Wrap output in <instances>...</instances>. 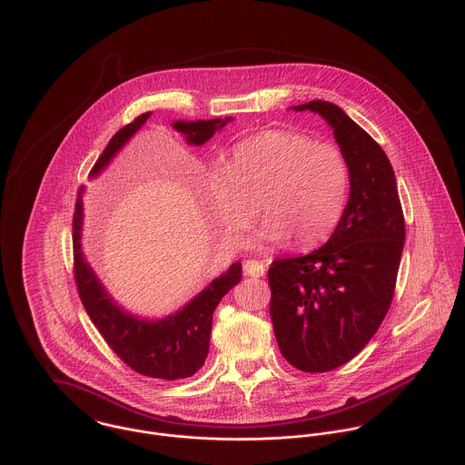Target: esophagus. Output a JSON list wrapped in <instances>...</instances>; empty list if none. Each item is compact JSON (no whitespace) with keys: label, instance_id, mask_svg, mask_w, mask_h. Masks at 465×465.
Returning a JSON list of instances; mask_svg holds the SVG:
<instances>
[{"label":"esophagus","instance_id":"esophagus-1","mask_svg":"<svg viewBox=\"0 0 465 465\" xmlns=\"http://www.w3.org/2000/svg\"><path fill=\"white\" fill-rule=\"evenodd\" d=\"M243 270L247 275H252V277H263L265 275V265L258 260H247Z\"/></svg>","mask_w":465,"mask_h":465}]
</instances>
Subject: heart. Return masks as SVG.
Returning <instances> with one entry per match:
<instances>
[{
	"label": "heart",
	"mask_w": 465,
	"mask_h": 465,
	"mask_svg": "<svg viewBox=\"0 0 465 465\" xmlns=\"http://www.w3.org/2000/svg\"><path fill=\"white\" fill-rule=\"evenodd\" d=\"M349 181V163L340 146L273 129L232 146L223 173L209 183V200L232 240L252 227L260 203L265 223L258 245L293 240V247L310 249L324 242L340 222Z\"/></svg>",
	"instance_id": "b5f03b06"
}]
</instances>
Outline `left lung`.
I'll return each instance as SVG.
<instances>
[{
	"label": "left lung",
	"instance_id": "left-lung-1",
	"mask_svg": "<svg viewBox=\"0 0 465 465\" xmlns=\"http://www.w3.org/2000/svg\"><path fill=\"white\" fill-rule=\"evenodd\" d=\"M349 163L351 193L321 249L268 268L270 317L281 354L304 372L352 360L389 313L404 245V216L383 148L338 105L313 100Z\"/></svg>",
	"mask_w": 465,
	"mask_h": 465
}]
</instances>
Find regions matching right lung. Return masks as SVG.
<instances>
[{"label": "right lung", "mask_w": 465, "mask_h": 465, "mask_svg": "<svg viewBox=\"0 0 465 465\" xmlns=\"http://www.w3.org/2000/svg\"><path fill=\"white\" fill-rule=\"evenodd\" d=\"M152 113H143L133 124L125 125L111 137L105 150L94 163L91 175H96L116 152L131 139ZM225 120H199L175 122L173 127L186 135L188 143L203 144L213 134L222 129ZM82 190L74 202L73 213V272L78 297L96 330L116 356L125 361L137 374L157 380H184L193 376L203 365L209 352V334L213 324V312L222 297L240 282L242 263H234L225 273L216 277L205 290L163 321H144L124 312L105 292L93 268L85 263L80 251L82 231Z\"/></svg>", "instance_id": "1"}]
</instances>
